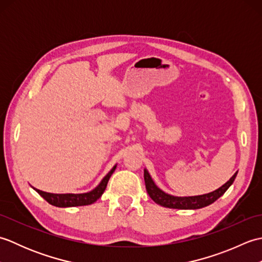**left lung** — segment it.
I'll use <instances>...</instances> for the list:
<instances>
[{
    "label": "left lung",
    "mask_w": 262,
    "mask_h": 262,
    "mask_svg": "<svg viewBox=\"0 0 262 262\" xmlns=\"http://www.w3.org/2000/svg\"><path fill=\"white\" fill-rule=\"evenodd\" d=\"M236 173L233 174L231 179L224 183L221 188L216 189L215 191H211L206 194H200V196H192V197H174L171 194L165 193L164 191L161 190L158 186L155 185L154 181L152 180L151 176L147 172V170H144V180H145V186L148 196L151 197L155 203L163 206V207L168 208H178V209H198L203 208L213 204L215 200L219 199L222 194L230 188V186L235 180Z\"/></svg>",
    "instance_id": "left-lung-1"
}]
</instances>
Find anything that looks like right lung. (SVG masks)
<instances>
[{
  "label": "right lung",
  "mask_w": 262,
  "mask_h": 262,
  "mask_svg": "<svg viewBox=\"0 0 262 262\" xmlns=\"http://www.w3.org/2000/svg\"><path fill=\"white\" fill-rule=\"evenodd\" d=\"M116 170V165L110 170L109 173L105 176L99 186L93 189V190L85 193H51L39 190V189L33 188L35 190L40 194V196L51 205L56 206V207H74V206H85L91 205L101 197V194L107 188L108 181L111 174Z\"/></svg>",
  "instance_id": "add662e5"
}]
</instances>
